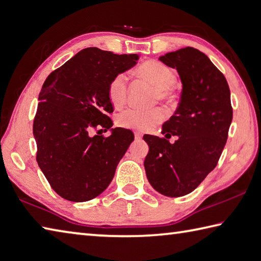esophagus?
<instances>
[{
	"label": "esophagus",
	"instance_id": "1",
	"mask_svg": "<svg viewBox=\"0 0 261 261\" xmlns=\"http://www.w3.org/2000/svg\"><path fill=\"white\" fill-rule=\"evenodd\" d=\"M142 136H143V135H142L140 132H135V140H136V141L141 140V139H142Z\"/></svg>",
	"mask_w": 261,
	"mask_h": 261
}]
</instances>
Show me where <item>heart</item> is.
<instances>
[{
    "mask_svg": "<svg viewBox=\"0 0 261 261\" xmlns=\"http://www.w3.org/2000/svg\"><path fill=\"white\" fill-rule=\"evenodd\" d=\"M136 75L142 80L150 82L156 87V99L171 105L177 100V93L174 85L177 75L173 68L155 59L143 61L136 68ZM128 93V78L126 73L118 72L108 84V96L115 107H121L127 100ZM166 118L162 108L152 109H136L130 108L122 111L117 117V124L124 128L139 132H147L160 125Z\"/></svg>",
    "mask_w": 261,
    "mask_h": 261,
    "instance_id": "heart-1",
    "label": "heart"
}]
</instances>
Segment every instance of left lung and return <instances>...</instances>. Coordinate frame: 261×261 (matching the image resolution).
<instances>
[{
  "mask_svg": "<svg viewBox=\"0 0 261 261\" xmlns=\"http://www.w3.org/2000/svg\"><path fill=\"white\" fill-rule=\"evenodd\" d=\"M178 71L183 91L175 114L162 125L166 137L144 135L146 177L155 191L177 198L191 193L217 166L233 119L229 87L223 72L194 47L160 57ZM176 136L175 144L168 140Z\"/></svg>",
  "mask_w": 261,
  "mask_h": 261,
  "instance_id": "8db88e82",
  "label": "left lung"
}]
</instances>
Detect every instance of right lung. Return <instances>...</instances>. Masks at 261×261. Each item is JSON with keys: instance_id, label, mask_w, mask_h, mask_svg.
<instances>
[{"instance_id": "obj_1", "label": "right lung", "mask_w": 261, "mask_h": 261, "mask_svg": "<svg viewBox=\"0 0 261 261\" xmlns=\"http://www.w3.org/2000/svg\"><path fill=\"white\" fill-rule=\"evenodd\" d=\"M137 59V54L87 47L44 82L33 124L36 160L61 198L72 202L92 200L114 178L134 134L114 128L110 136H92L91 130L112 127L108 84L116 73L135 66Z\"/></svg>"}]
</instances>
